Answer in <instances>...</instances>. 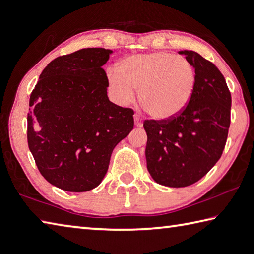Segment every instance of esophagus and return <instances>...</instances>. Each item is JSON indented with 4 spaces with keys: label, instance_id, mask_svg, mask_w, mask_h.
Returning <instances> with one entry per match:
<instances>
[{
    "label": "esophagus",
    "instance_id": "esophagus-1",
    "mask_svg": "<svg viewBox=\"0 0 254 254\" xmlns=\"http://www.w3.org/2000/svg\"><path fill=\"white\" fill-rule=\"evenodd\" d=\"M133 119H135V125L138 127H141L142 126V122H141V117L140 115L135 114L133 115Z\"/></svg>",
    "mask_w": 254,
    "mask_h": 254
}]
</instances>
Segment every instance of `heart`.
<instances>
[{
  "label": "heart",
  "instance_id": "1",
  "mask_svg": "<svg viewBox=\"0 0 254 254\" xmlns=\"http://www.w3.org/2000/svg\"><path fill=\"white\" fill-rule=\"evenodd\" d=\"M109 88L119 103L133 98L156 119H170L184 111L195 86L193 66L181 56L156 52L129 56L118 64L117 70L107 71Z\"/></svg>",
  "mask_w": 254,
  "mask_h": 254
}]
</instances>
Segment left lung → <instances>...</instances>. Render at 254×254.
<instances>
[{
	"label": "left lung",
	"instance_id": "8db88e82",
	"mask_svg": "<svg viewBox=\"0 0 254 254\" xmlns=\"http://www.w3.org/2000/svg\"><path fill=\"white\" fill-rule=\"evenodd\" d=\"M195 86L189 104L170 119H146L147 169L156 183L172 188L193 185L217 164L230 127L231 94L221 71L193 51Z\"/></svg>",
	"mask_w": 254,
	"mask_h": 254
}]
</instances>
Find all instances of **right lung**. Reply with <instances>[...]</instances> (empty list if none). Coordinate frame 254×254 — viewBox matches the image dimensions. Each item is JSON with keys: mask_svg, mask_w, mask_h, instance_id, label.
Masks as SVG:
<instances>
[{"mask_svg": "<svg viewBox=\"0 0 254 254\" xmlns=\"http://www.w3.org/2000/svg\"><path fill=\"white\" fill-rule=\"evenodd\" d=\"M111 50L95 47L56 57L30 97L27 142L41 175L70 192L94 189L112 152L133 128V111L108 99L103 65Z\"/></svg>", "mask_w": 254, "mask_h": 254, "instance_id": "add662e5", "label": "right lung"}]
</instances>
